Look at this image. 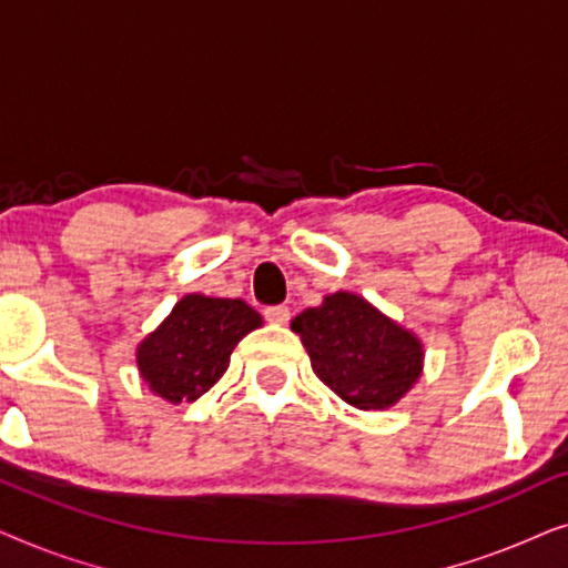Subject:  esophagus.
Wrapping results in <instances>:
<instances>
[{
    "instance_id": "1",
    "label": "esophagus",
    "mask_w": 568,
    "mask_h": 568,
    "mask_svg": "<svg viewBox=\"0 0 568 568\" xmlns=\"http://www.w3.org/2000/svg\"><path fill=\"white\" fill-rule=\"evenodd\" d=\"M263 317H266L268 323H276V325H284L290 321V307L286 305H271L263 310Z\"/></svg>"
}]
</instances>
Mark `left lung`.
<instances>
[{
    "instance_id": "8db88e82",
    "label": "left lung",
    "mask_w": 568,
    "mask_h": 568,
    "mask_svg": "<svg viewBox=\"0 0 568 568\" xmlns=\"http://www.w3.org/2000/svg\"><path fill=\"white\" fill-rule=\"evenodd\" d=\"M313 372L362 410L398 403L422 375V344L367 300L336 292L292 321Z\"/></svg>"
}]
</instances>
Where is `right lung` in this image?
Masks as SVG:
<instances>
[{
  "instance_id": "add662e5",
  "label": "right lung",
  "mask_w": 568,
  "mask_h": 568,
  "mask_svg": "<svg viewBox=\"0 0 568 568\" xmlns=\"http://www.w3.org/2000/svg\"><path fill=\"white\" fill-rule=\"evenodd\" d=\"M258 325L261 315L243 300L189 294L139 344V372L160 398L196 400L220 383L230 367L232 348Z\"/></svg>"
}]
</instances>
